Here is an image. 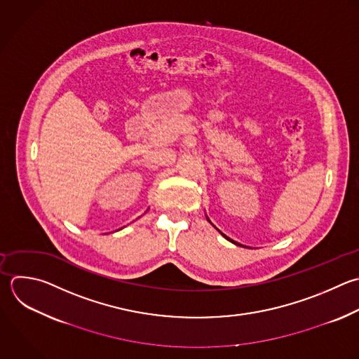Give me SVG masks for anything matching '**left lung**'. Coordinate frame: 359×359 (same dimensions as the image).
<instances>
[{
	"label": "left lung",
	"instance_id": "left-lung-1",
	"mask_svg": "<svg viewBox=\"0 0 359 359\" xmlns=\"http://www.w3.org/2000/svg\"><path fill=\"white\" fill-rule=\"evenodd\" d=\"M220 233H222V231H220ZM222 236H223V237H226V238H227V240H229V241H231V243H234V244H237V243H236V241H233V240H230V238H229V237H227V236H224V234H223V233H222Z\"/></svg>",
	"mask_w": 359,
	"mask_h": 359
}]
</instances>
